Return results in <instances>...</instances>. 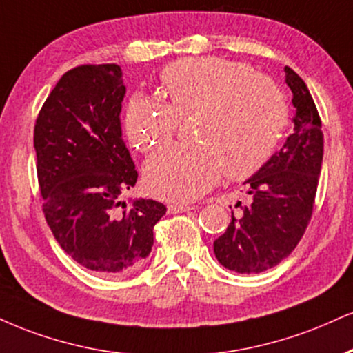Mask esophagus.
I'll return each instance as SVG.
<instances>
[{
	"instance_id": "obj_1",
	"label": "esophagus",
	"mask_w": 353,
	"mask_h": 353,
	"mask_svg": "<svg viewBox=\"0 0 353 353\" xmlns=\"http://www.w3.org/2000/svg\"><path fill=\"white\" fill-rule=\"evenodd\" d=\"M168 210L171 212V214H184V212L192 210V207L185 205V203H169Z\"/></svg>"
}]
</instances>
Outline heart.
Returning <instances> with one entry per match:
<instances>
[{"mask_svg": "<svg viewBox=\"0 0 353 353\" xmlns=\"http://www.w3.org/2000/svg\"><path fill=\"white\" fill-rule=\"evenodd\" d=\"M165 103L134 97L123 130L131 146L150 152L171 141L179 118L199 114V144H172L144 164V185L158 199L188 202L266 164L288 125V103L271 80L222 57L181 59L159 74Z\"/></svg>", "mask_w": 353, "mask_h": 353, "instance_id": "obj_1", "label": "heart"}]
</instances>
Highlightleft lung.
I'll return each mask as SVG.
<instances>
[{"label": "left lung", "mask_w": 353, "mask_h": 353, "mask_svg": "<svg viewBox=\"0 0 353 353\" xmlns=\"http://www.w3.org/2000/svg\"><path fill=\"white\" fill-rule=\"evenodd\" d=\"M292 92L294 131L286 143L246 181L250 205L214 241V253L227 270L261 273L290 256L311 220L319 184L324 134L316 103L304 80L284 67Z\"/></svg>", "instance_id": "obj_1"}]
</instances>
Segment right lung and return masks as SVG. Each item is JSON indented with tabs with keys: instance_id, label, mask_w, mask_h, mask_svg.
<instances>
[{
	"instance_id": "1",
	"label": "right lung",
	"mask_w": 353,
	"mask_h": 353,
	"mask_svg": "<svg viewBox=\"0 0 353 353\" xmlns=\"http://www.w3.org/2000/svg\"><path fill=\"white\" fill-rule=\"evenodd\" d=\"M125 93L117 63L75 67L50 92L34 126L46 222L79 265L113 278L143 265L165 214L152 199L120 202L138 179L121 138Z\"/></svg>"
}]
</instances>
